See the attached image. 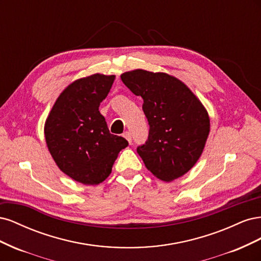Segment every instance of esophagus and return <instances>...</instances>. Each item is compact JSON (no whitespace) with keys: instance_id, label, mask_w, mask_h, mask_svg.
<instances>
[{"instance_id":"obj_1","label":"esophagus","mask_w":261,"mask_h":261,"mask_svg":"<svg viewBox=\"0 0 261 261\" xmlns=\"http://www.w3.org/2000/svg\"><path fill=\"white\" fill-rule=\"evenodd\" d=\"M123 136H124V138L127 139V141H128L129 144H132V134L129 132H125L123 134Z\"/></svg>"}]
</instances>
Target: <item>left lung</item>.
Here are the masks:
<instances>
[{
    "label": "left lung",
    "instance_id": "obj_1",
    "mask_svg": "<svg viewBox=\"0 0 261 261\" xmlns=\"http://www.w3.org/2000/svg\"><path fill=\"white\" fill-rule=\"evenodd\" d=\"M144 100L149 135L137 148L146 168L164 181L183 176L200 158L210 132L207 110L176 77L135 69L121 75Z\"/></svg>",
    "mask_w": 261,
    "mask_h": 261
}]
</instances>
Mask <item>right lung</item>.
<instances>
[{
	"mask_svg": "<svg viewBox=\"0 0 261 261\" xmlns=\"http://www.w3.org/2000/svg\"><path fill=\"white\" fill-rule=\"evenodd\" d=\"M114 75L93 74L68 85L55 101L44 125L45 143L59 169L85 185H98L110 174L128 141L110 133L99 106Z\"/></svg>",
	"mask_w": 261,
	"mask_h": 261,
	"instance_id": "right-lung-1",
	"label": "right lung"
}]
</instances>
